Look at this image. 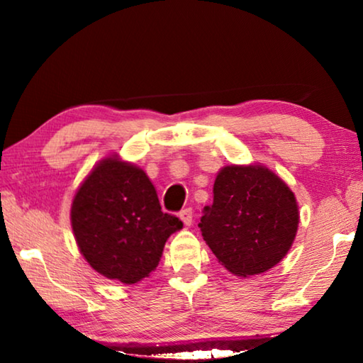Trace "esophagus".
Here are the masks:
<instances>
[{
  "mask_svg": "<svg viewBox=\"0 0 363 363\" xmlns=\"http://www.w3.org/2000/svg\"><path fill=\"white\" fill-rule=\"evenodd\" d=\"M179 218H181V220L186 225H192V223H194V213H192V208H186V210H182L181 213H179Z\"/></svg>",
  "mask_w": 363,
  "mask_h": 363,
  "instance_id": "obj_1",
  "label": "esophagus"
}]
</instances>
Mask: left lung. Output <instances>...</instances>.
<instances>
[{
  "mask_svg": "<svg viewBox=\"0 0 363 363\" xmlns=\"http://www.w3.org/2000/svg\"><path fill=\"white\" fill-rule=\"evenodd\" d=\"M298 225L293 190L259 163L220 168L213 203L205 208L199 224L218 261L243 279L277 266L290 251Z\"/></svg>",
  "mask_w": 363,
  "mask_h": 363,
  "instance_id": "8db88e82",
  "label": "left lung"
}]
</instances>
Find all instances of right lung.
<instances>
[{
    "label": "right lung",
    "instance_id": "right-lung-1",
    "mask_svg": "<svg viewBox=\"0 0 363 363\" xmlns=\"http://www.w3.org/2000/svg\"><path fill=\"white\" fill-rule=\"evenodd\" d=\"M70 223L79 253L106 279L125 285L149 277L182 220L162 211L145 171L120 155L102 158L79 184Z\"/></svg>",
    "mask_w": 363,
    "mask_h": 363
}]
</instances>
